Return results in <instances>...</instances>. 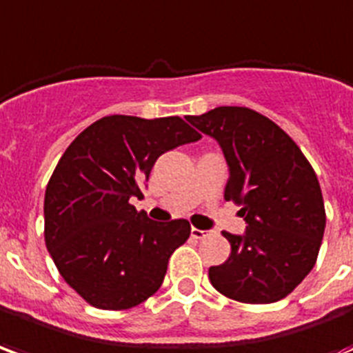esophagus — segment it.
Listing matches in <instances>:
<instances>
[{"mask_svg":"<svg viewBox=\"0 0 353 353\" xmlns=\"http://www.w3.org/2000/svg\"><path fill=\"white\" fill-rule=\"evenodd\" d=\"M192 236H194V239H199V241H201V239H205V236H207V231L197 230V228H192Z\"/></svg>","mask_w":353,"mask_h":353,"instance_id":"obj_1","label":"esophagus"}]
</instances>
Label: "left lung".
I'll return each instance as SVG.
<instances>
[{
    "instance_id": "left-lung-1",
    "label": "left lung",
    "mask_w": 353,
    "mask_h": 353,
    "mask_svg": "<svg viewBox=\"0 0 353 353\" xmlns=\"http://www.w3.org/2000/svg\"><path fill=\"white\" fill-rule=\"evenodd\" d=\"M188 122L222 146L230 165L225 201L241 205L246 233L231 235L228 261L210 284L239 303L284 299L318 259L325 207L312 165L288 133L248 107H216Z\"/></svg>"
}]
</instances>
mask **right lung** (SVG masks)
Here are the masks:
<instances>
[{
	"instance_id": "obj_1",
	"label": "right lung",
	"mask_w": 353,
	"mask_h": 353,
	"mask_svg": "<svg viewBox=\"0 0 353 353\" xmlns=\"http://www.w3.org/2000/svg\"><path fill=\"white\" fill-rule=\"evenodd\" d=\"M201 133L180 117H103L68 146L45 192V243L54 263L92 307L125 310L158 292L188 220L154 222L143 197L156 159Z\"/></svg>"
}]
</instances>
